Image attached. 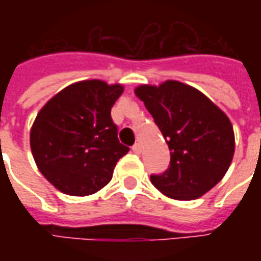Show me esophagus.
<instances>
[{
    "label": "esophagus",
    "instance_id": "obj_1",
    "mask_svg": "<svg viewBox=\"0 0 261 261\" xmlns=\"http://www.w3.org/2000/svg\"><path fill=\"white\" fill-rule=\"evenodd\" d=\"M131 149H133V152H134V153L140 155V153H141V151H142L141 144H140V142H137V144H134V145H133V148H131Z\"/></svg>",
    "mask_w": 261,
    "mask_h": 261
}]
</instances>
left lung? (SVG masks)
<instances>
[{
    "label": "left lung",
    "mask_w": 261,
    "mask_h": 261,
    "mask_svg": "<svg viewBox=\"0 0 261 261\" xmlns=\"http://www.w3.org/2000/svg\"><path fill=\"white\" fill-rule=\"evenodd\" d=\"M170 151V165L151 183L175 200H194L226 173L235 152L228 116L204 93L179 81L136 88Z\"/></svg>",
    "instance_id": "1"
}]
</instances>
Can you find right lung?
<instances>
[{
  "label": "right lung",
  "instance_id": "add662e5",
  "mask_svg": "<svg viewBox=\"0 0 261 261\" xmlns=\"http://www.w3.org/2000/svg\"><path fill=\"white\" fill-rule=\"evenodd\" d=\"M123 85L99 80L67 86L37 113L31 149L37 168L60 192L89 196L112 180L130 148L120 144L110 110Z\"/></svg>",
  "mask_w": 261,
  "mask_h": 261
}]
</instances>
